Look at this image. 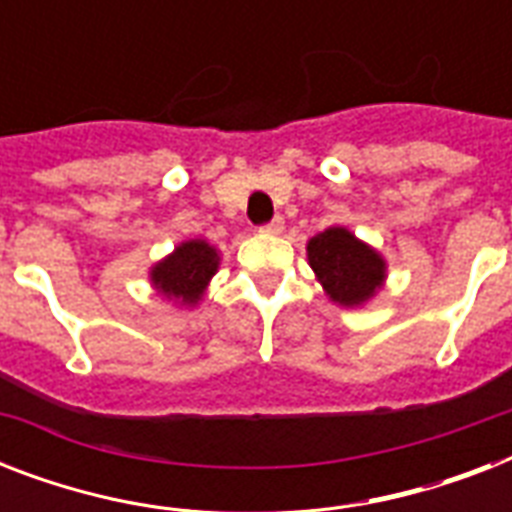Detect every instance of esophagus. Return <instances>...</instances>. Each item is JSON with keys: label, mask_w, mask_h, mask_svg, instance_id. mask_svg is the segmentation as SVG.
<instances>
[{"label": "esophagus", "mask_w": 512, "mask_h": 512, "mask_svg": "<svg viewBox=\"0 0 512 512\" xmlns=\"http://www.w3.org/2000/svg\"><path fill=\"white\" fill-rule=\"evenodd\" d=\"M260 231H263V233H271V236H279V233L284 231V217H273L271 223L263 225Z\"/></svg>", "instance_id": "esophagus-1"}]
</instances>
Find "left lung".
Instances as JSON below:
<instances>
[{
  "mask_svg": "<svg viewBox=\"0 0 512 512\" xmlns=\"http://www.w3.org/2000/svg\"><path fill=\"white\" fill-rule=\"evenodd\" d=\"M308 263L324 295L342 308H361L388 279L385 257L345 225H329L308 241Z\"/></svg>",
  "mask_w": 512,
  "mask_h": 512,
  "instance_id": "1",
  "label": "left lung"
}]
</instances>
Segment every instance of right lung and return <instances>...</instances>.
I'll return each instance as SVG.
<instances>
[{
    "label": "right lung",
    "mask_w": 512,
    "mask_h": 512,
    "mask_svg": "<svg viewBox=\"0 0 512 512\" xmlns=\"http://www.w3.org/2000/svg\"><path fill=\"white\" fill-rule=\"evenodd\" d=\"M220 268V249L204 239L180 241L170 255L151 265L148 281L156 295L177 308H196Z\"/></svg>",
    "instance_id": "right-lung-1"
}]
</instances>
